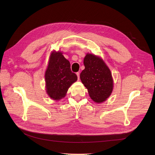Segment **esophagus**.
Returning <instances> with one entry per match:
<instances>
[{
  "instance_id": "34e87169",
  "label": "esophagus",
  "mask_w": 155,
  "mask_h": 155,
  "mask_svg": "<svg viewBox=\"0 0 155 155\" xmlns=\"http://www.w3.org/2000/svg\"><path fill=\"white\" fill-rule=\"evenodd\" d=\"M76 74H77V77H78V80H79V78H80V73H79V72H77Z\"/></svg>"
}]
</instances>
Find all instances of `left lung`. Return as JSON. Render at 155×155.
<instances>
[{
  "mask_svg": "<svg viewBox=\"0 0 155 155\" xmlns=\"http://www.w3.org/2000/svg\"><path fill=\"white\" fill-rule=\"evenodd\" d=\"M85 69L80 74L81 81L91 98L101 104L109 97L114 89L110 70L101 57L87 53L84 59Z\"/></svg>",
  "mask_w": 155,
  "mask_h": 155,
  "instance_id": "1",
  "label": "left lung"
}]
</instances>
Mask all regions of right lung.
I'll return each instance as SVG.
<instances>
[{
  "mask_svg": "<svg viewBox=\"0 0 155 155\" xmlns=\"http://www.w3.org/2000/svg\"><path fill=\"white\" fill-rule=\"evenodd\" d=\"M45 79L47 95L51 100L59 101L64 98L68 89L77 81V76L71 72L70 62L62 51L53 50L50 52Z\"/></svg>",
  "mask_w": 155,
  "mask_h": 155,
  "instance_id": "add662e5",
  "label": "right lung"
}]
</instances>
